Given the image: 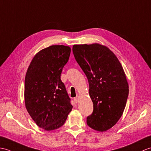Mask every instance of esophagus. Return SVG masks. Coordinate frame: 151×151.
Here are the masks:
<instances>
[{"mask_svg":"<svg viewBox=\"0 0 151 151\" xmlns=\"http://www.w3.org/2000/svg\"><path fill=\"white\" fill-rule=\"evenodd\" d=\"M79 96H77L76 98H74V101L76 102V103H78V101H79Z\"/></svg>","mask_w":151,"mask_h":151,"instance_id":"obj_1","label":"esophagus"}]
</instances>
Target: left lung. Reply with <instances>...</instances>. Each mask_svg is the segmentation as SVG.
<instances>
[{
  "label": "left lung",
  "instance_id": "obj_1",
  "mask_svg": "<svg viewBox=\"0 0 151 151\" xmlns=\"http://www.w3.org/2000/svg\"><path fill=\"white\" fill-rule=\"evenodd\" d=\"M73 55L88 79L93 110L87 117L90 128L105 132L115 125L125 108L129 84L121 63L106 46L74 45Z\"/></svg>",
  "mask_w": 151,
  "mask_h": 151
}]
</instances>
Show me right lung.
Returning a JSON list of instances; mask_svg holds the SVG:
<instances>
[{
  "instance_id": "1",
  "label": "right lung",
  "mask_w": 151,
  "mask_h": 151,
  "mask_svg": "<svg viewBox=\"0 0 151 151\" xmlns=\"http://www.w3.org/2000/svg\"><path fill=\"white\" fill-rule=\"evenodd\" d=\"M70 52V47L64 45H52L40 50L26 72V109L37 126L47 131L64 125L73 107L61 80Z\"/></svg>"
}]
</instances>
